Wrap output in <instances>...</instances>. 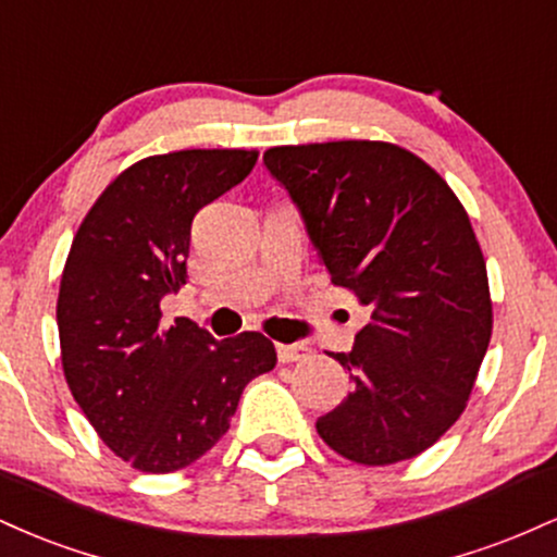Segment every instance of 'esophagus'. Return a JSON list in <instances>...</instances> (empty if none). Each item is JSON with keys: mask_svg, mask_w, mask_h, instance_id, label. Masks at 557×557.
I'll list each match as a JSON object with an SVG mask.
<instances>
[{"mask_svg": "<svg viewBox=\"0 0 557 557\" xmlns=\"http://www.w3.org/2000/svg\"><path fill=\"white\" fill-rule=\"evenodd\" d=\"M311 354V348L309 345H304V343H277V359L283 361V363H293V361H300V359H306V356Z\"/></svg>", "mask_w": 557, "mask_h": 557, "instance_id": "34e87169", "label": "esophagus"}]
</instances>
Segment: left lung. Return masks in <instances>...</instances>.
Returning a JSON list of instances; mask_svg holds the SVG:
<instances>
[{"mask_svg": "<svg viewBox=\"0 0 557 557\" xmlns=\"http://www.w3.org/2000/svg\"><path fill=\"white\" fill-rule=\"evenodd\" d=\"M270 175L345 287L372 311L350 354L354 389L317 419L348 461L419 456L456 424L492 335L487 264L463 203L424 159L385 140L274 146Z\"/></svg>", "mask_w": 557, "mask_h": 557, "instance_id": "obj_1", "label": "left lung"}]
</instances>
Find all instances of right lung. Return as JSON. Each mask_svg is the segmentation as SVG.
Wrapping results in <instances>:
<instances>
[{"instance_id": "obj_1", "label": "right lung", "mask_w": 557, "mask_h": 557, "mask_svg": "<svg viewBox=\"0 0 557 557\" xmlns=\"http://www.w3.org/2000/svg\"><path fill=\"white\" fill-rule=\"evenodd\" d=\"M257 159L246 149L140 159L96 198L70 246L57 298L67 387L101 443L146 474L212 450L243 387L277 363L261 332L214 341L183 317L168 327L159 309L185 285L196 212Z\"/></svg>"}]
</instances>
